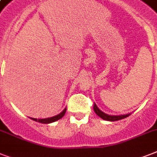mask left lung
Instances as JSON below:
<instances>
[{
  "instance_id": "left-lung-1",
  "label": "left lung",
  "mask_w": 157,
  "mask_h": 157,
  "mask_svg": "<svg viewBox=\"0 0 157 157\" xmlns=\"http://www.w3.org/2000/svg\"><path fill=\"white\" fill-rule=\"evenodd\" d=\"M94 110L98 117H101L102 119L105 120V121H119V120L124 119V118H126L127 117H129L130 113L129 114H125V115H121V116H111V115H107L104 112H103L101 110H99L97 105L94 103Z\"/></svg>"
}]
</instances>
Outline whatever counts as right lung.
Segmentation results:
<instances>
[{
	"instance_id": "1",
	"label": "right lung",
	"mask_w": 157,
	"mask_h": 157,
	"mask_svg": "<svg viewBox=\"0 0 157 157\" xmlns=\"http://www.w3.org/2000/svg\"><path fill=\"white\" fill-rule=\"evenodd\" d=\"M67 108H64V110L62 112H60L59 114L54 116V117H49V118H45V119H36V118H31L33 121H35L40 122V123H42V124H50V123H52V122L57 121L58 120L61 119L62 117H63L65 115V112H66Z\"/></svg>"
}]
</instances>
